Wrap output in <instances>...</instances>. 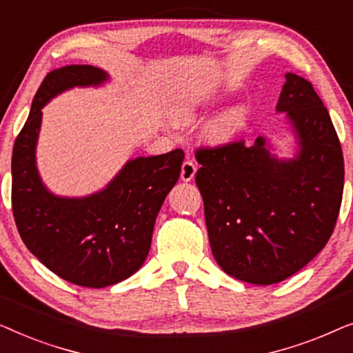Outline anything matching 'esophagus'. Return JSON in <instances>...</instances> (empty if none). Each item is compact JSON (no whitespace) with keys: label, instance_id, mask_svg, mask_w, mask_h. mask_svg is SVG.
I'll return each instance as SVG.
<instances>
[{"label":"esophagus","instance_id":"esophagus-1","mask_svg":"<svg viewBox=\"0 0 353 353\" xmlns=\"http://www.w3.org/2000/svg\"><path fill=\"white\" fill-rule=\"evenodd\" d=\"M196 170H197L196 163L190 161V159H186V161L183 162V165H181V175H180L181 180L183 181H191L196 175Z\"/></svg>","mask_w":353,"mask_h":353}]
</instances>
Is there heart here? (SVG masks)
<instances>
[{
    "label": "heart",
    "instance_id": "b5f03b06",
    "mask_svg": "<svg viewBox=\"0 0 353 353\" xmlns=\"http://www.w3.org/2000/svg\"><path fill=\"white\" fill-rule=\"evenodd\" d=\"M244 112L241 109H231L225 112L216 122L212 125L210 137L215 141H228L236 137L244 127Z\"/></svg>",
    "mask_w": 353,
    "mask_h": 353
}]
</instances>
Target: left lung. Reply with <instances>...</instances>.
<instances>
[{
  "label": "left lung",
  "mask_w": 353,
  "mask_h": 353,
  "mask_svg": "<svg viewBox=\"0 0 353 353\" xmlns=\"http://www.w3.org/2000/svg\"><path fill=\"white\" fill-rule=\"evenodd\" d=\"M276 110L286 112L297 156L279 161L265 138L196 149L212 254L225 273L274 284L302 270L330 241L344 191V157L312 83L289 74Z\"/></svg>",
  "instance_id": "8db88e82"
}]
</instances>
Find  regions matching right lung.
<instances>
[{"label":"right lung","instance_id":"right-lung-1","mask_svg":"<svg viewBox=\"0 0 353 353\" xmlns=\"http://www.w3.org/2000/svg\"><path fill=\"white\" fill-rule=\"evenodd\" d=\"M105 80L108 74L93 65L51 70L12 149V214L23 244L52 273L83 288L112 286L141 268L185 159L181 149L133 159L103 191L79 199L48 191L35 163L43 105L64 90Z\"/></svg>","mask_w":353,"mask_h":353}]
</instances>
